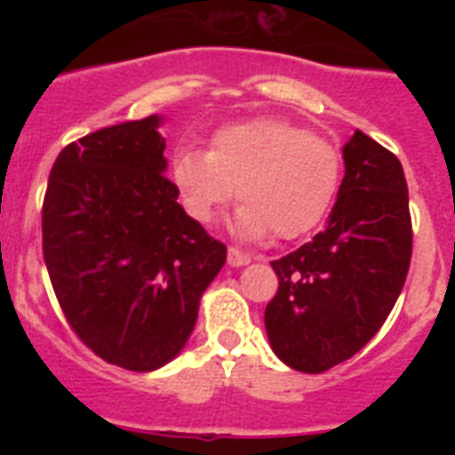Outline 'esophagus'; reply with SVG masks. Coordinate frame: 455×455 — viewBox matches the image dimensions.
I'll use <instances>...</instances> for the list:
<instances>
[{
	"label": "esophagus",
	"mask_w": 455,
	"mask_h": 455,
	"mask_svg": "<svg viewBox=\"0 0 455 455\" xmlns=\"http://www.w3.org/2000/svg\"><path fill=\"white\" fill-rule=\"evenodd\" d=\"M252 262V257L248 255V252L239 251V248H230L228 251V264L230 267H246V264Z\"/></svg>",
	"instance_id": "esophagus-1"
}]
</instances>
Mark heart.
<instances>
[{"instance_id":"1","label":"heart","mask_w":455,"mask_h":455,"mask_svg":"<svg viewBox=\"0 0 455 455\" xmlns=\"http://www.w3.org/2000/svg\"><path fill=\"white\" fill-rule=\"evenodd\" d=\"M172 182L188 214L209 223L239 193L232 228L243 239H296L321 223L337 196L341 156L328 140L280 118L228 124L209 152L172 159Z\"/></svg>"}]
</instances>
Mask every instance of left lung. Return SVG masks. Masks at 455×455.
<instances>
[{
    "label": "left lung",
    "instance_id": "8db88e82",
    "mask_svg": "<svg viewBox=\"0 0 455 455\" xmlns=\"http://www.w3.org/2000/svg\"><path fill=\"white\" fill-rule=\"evenodd\" d=\"M323 230L271 262L280 287L264 312L271 348L287 367L328 371L380 331L403 289L412 223L403 166L360 130Z\"/></svg>",
    "mask_w": 455,
    "mask_h": 455
}]
</instances>
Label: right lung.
Wrapping results in <instances>:
<instances>
[{
    "label": "right lung",
    "instance_id": "add662e5",
    "mask_svg": "<svg viewBox=\"0 0 455 455\" xmlns=\"http://www.w3.org/2000/svg\"><path fill=\"white\" fill-rule=\"evenodd\" d=\"M162 123L148 116L63 148L43 203V255L68 323L130 371L180 355L228 257L164 175Z\"/></svg>",
    "mask_w": 455,
    "mask_h": 455
}]
</instances>
